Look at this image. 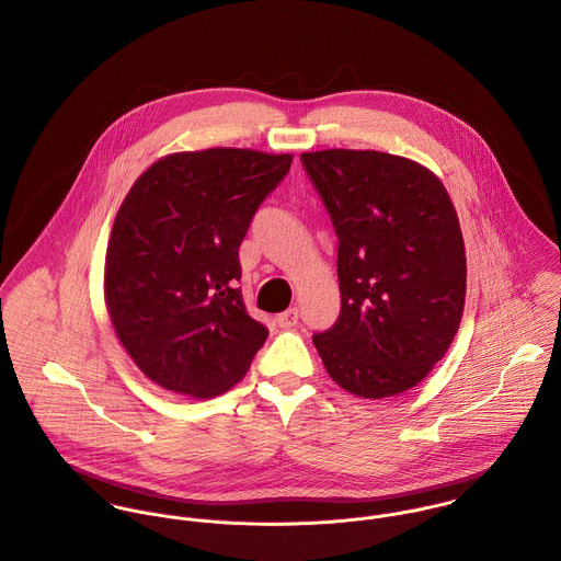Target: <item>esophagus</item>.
I'll list each match as a JSON object with an SVG mask.
<instances>
[{"label": "esophagus", "instance_id": "1", "mask_svg": "<svg viewBox=\"0 0 561 561\" xmlns=\"http://www.w3.org/2000/svg\"><path fill=\"white\" fill-rule=\"evenodd\" d=\"M275 321H277L279 328H293V325H297V321H299V310H297V308H288L286 312L277 314Z\"/></svg>", "mask_w": 561, "mask_h": 561}]
</instances>
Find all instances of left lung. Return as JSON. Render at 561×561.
Masks as SVG:
<instances>
[{"instance_id":"8db88e82","label":"left lung","mask_w":561,"mask_h":561,"mask_svg":"<svg viewBox=\"0 0 561 561\" xmlns=\"http://www.w3.org/2000/svg\"><path fill=\"white\" fill-rule=\"evenodd\" d=\"M339 236L341 314L314 334L330 378L380 400L420 385L446 356L466 306V244L442 179L378 150L304 152Z\"/></svg>"}]
</instances>
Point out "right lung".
<instances>
[{
    "mask_svg": "<svg viewBox=\"0 0 561 561\" xmlns=\"http://www.w3.org/2000/svg\"><path fill=\"white\" fill-rule=\"evenodd\" d=\"M293 154L251 148L172 152L124 196L106 244L113 330L161 389L216 398L244 378L268 330L247 314L238 249Z\"/></svg>",
    "mask_w": 561,
    "mask_h": 561,
    "instance_id": "1",
    "label": "right lung"
}]
</instances>
